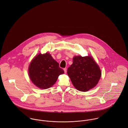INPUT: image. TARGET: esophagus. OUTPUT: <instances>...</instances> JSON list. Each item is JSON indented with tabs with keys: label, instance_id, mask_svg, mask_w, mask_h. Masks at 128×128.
Here are the masks:
<instances>
[{
	"label": "esophagus",
	"instance_id": "obj_1",
	"mask_svg": "<svg viewBox=\"0 0 128 128\" xmlns=\"http://www.w3.org/2000/svg\"><path fill=\"white\" fill-rule=\"evenodd\" d=\"M64 73H66V72H67V69H66V68H64Z\"/></svg>",
	"mask_w": 128,
	"mask_h": 128
}]
</instances>
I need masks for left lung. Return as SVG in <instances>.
I'll list each match as a JSON object with an SVG mask.
<instances>
[{"instance_id": "obj_1", "label": "left lung", "mask_w": 128, "mask_h": 128, "mask_svg": "<svg viewBox=\"0 0 128 128\" xmlns=\"http://www.w3.org/2000/svg\"><path fill=\"white\" fill-rule=\"evenodd\" d=\"M67 73L75 88L82 92L95 87L101 76L98 66L90 56H75Z\"/></svg>"}]
</instances>
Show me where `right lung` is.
Masks as SVG:
<instances>
[{"label": "right lung", "mask_w": 128, "mask_h": 128, "mask_svg": "<svg viewBox=\"0 0 128 128\" xmlns=\"http://www.w3.org/2000/svg\"><path fill=\"white\" fill-rule=\"evenodd\" d=\"M64 71L49 53L39 54L30 62L29 76L34 84L42 89L52 86Z\"/></svg>", "instance_id": "obj_1"}]
</instances>
